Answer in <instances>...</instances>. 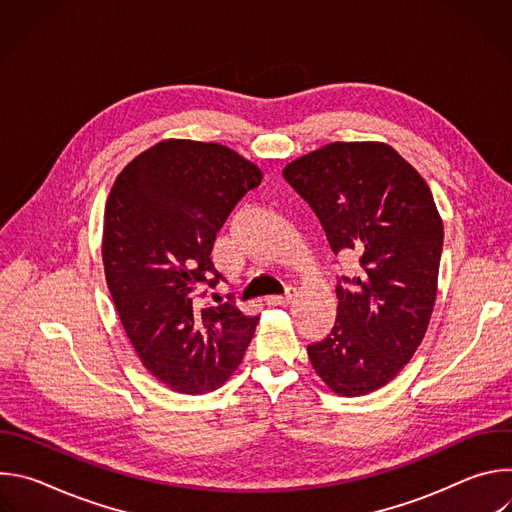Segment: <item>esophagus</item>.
I'll list each match as a JSON object with an SVG mask.
<instances>
[{
  "instance_id": "obj_1",
  "label": "esophagus",
  "mask_w": 512,
  "mask_h": 512,
  "mask_svg": "<svg viewBox=\"0 0 512 512\" xmlns=\"http://www.w3.org/2000/svg\"><path fill=\"white\" fill-rule=\"evenodd\" d=\"M296 296H298L296 287H287L283 296H267L265 302H267V306H287L296 300Z\"/></svg>"
}]
</instances>
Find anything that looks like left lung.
Here are the masks:
<instances>
[{
    "label": "left lung",
    "mask_w": 512,
    "mask_h": 512,
    "mask_svg": "<svg viewBox=\"0 0 512 512\" xmlns=\"http://www.w3.org/2000/svg\"><path fill=\"white\" fill-rule=\"evenodd\" d=\"M283 176L318 214L334 253L360 265L336 287V324L308 346L310 362L332 393L369 395L401 373L427 332L442 216L421 174L383 141L322 145Z\"/></svg>",
    "instance_id": "1"
}]
</instances>
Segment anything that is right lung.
<instances>
[{
  "mask_svg": "<svg viewBox=\"0 0 512 512\" xmlns=\"http://www.w3.org/2000/svg\"><path fill=\"white\" fill-rule=\"evenodd\" d=\"M261 180L223 143L170 137L135 156L107 198L101 255L113 304L143 367L176 393L223 387L259 324L202 296L221 279L216 233Z\"/></svg>",
  "mask_w": 512,
  "mask_h": 512,
  "instance_id": "obj_1",
  "label": "right lung"
}]
</instances>
